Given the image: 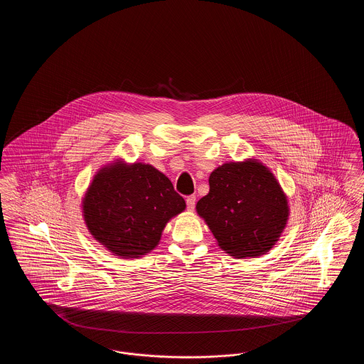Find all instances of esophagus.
<instances>
[{
  "instance_id": "esophagus-1",
  "label": "esophagus",
  "mask_w": 364,
  "mask_h": 364,
  "mask_svg": "<svg viewBox=\"0 0 364 364\" xmlns=\"http://www.w3.org/2000/svg\"><path fill=\"white\" fill-rule=\"evenodd\" d=\"M195 203H196V196H195V195H191V196L187 198V208H188L190 211H193Z\"/></svg>"
}]
</instances>
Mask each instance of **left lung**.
<instances>
[{
	"mask_svg": "<svg viewBox=\"0 0 364 364\" xmlns=\"http://www.w3.org/2000/svg\"><path fill=\"white\" fill-rule=\"evenodd\" d=\"M208 186L196 213L218 247L237 259L267 254L291 215L288 196L274 173L252 156L220 165L210 174Z\"/></svg>",
	"mask_w": 364,
	"mask_h": 364,
	"instance_id": "obj_1",
	"label": "left lung"
}]
</instances>
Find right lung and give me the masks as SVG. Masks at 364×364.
Instances as JSON below:
<instances>
[{"label": "right lung", "instance_id": "add662e5", "mask_svg": "<svg viewBox=\"0 0 364 364\" xmlns=\"http://www.w3.org/2000/svg\"><path fill=\"white\" fill-rule=\"evenodd\" d=\"M186 208L165 174L120 156L95 172L82 198L88 232L120 259H138L156 250L165 226Z\"/></svg>", "mask_w": 364, "mask_h": 364}]
</instances>
